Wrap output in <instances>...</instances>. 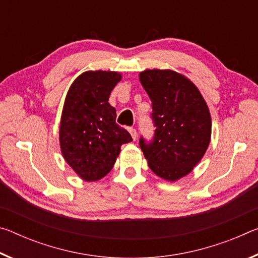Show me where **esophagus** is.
Instances as JSON below:
<instances>
[{"label":"esophagus","mask_w":258,"mask_h":258,"mask_svg":"<svg viewBox=\"0 0 258 258\" xmlns=\"http://www.w3.org/2000/svg\"><path fill=\"white\" fill-rule=\"evenodd\" d=\"M128 131H130L131 137H132V139L133 140H137V137H138V135H137V130H135V128H130Z\"/></svg>","instance_id":"esophagus-1"}]
</instances>
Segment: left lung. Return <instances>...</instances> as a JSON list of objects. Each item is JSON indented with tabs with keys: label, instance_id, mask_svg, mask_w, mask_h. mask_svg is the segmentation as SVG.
Wrapping results in <instances>:
<instances>
[{
	"label": "left lung",
	"instance_id": "1",
	"mask_svg": "<svg viewBox=\"0 0 258 258\" xmlns=\"http://www.w3.org/2000/svg\"><path fill=\"white\" fill-rule=\"evenodd\" d=\"M151 100L156 126L150 143L140 139L148 165L157 176L177 181L192 172L211 142L212 118L198 87L169 69H147L139 75Z\"/></svg>",
	"mask_w": 258,
	"mask_h": 258
}]
</instances>
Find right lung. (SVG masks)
Listing matches in <instances>:
<instances>
[{
	"label": "right lung",
	"mask_w": 258,
	"mask_h": 258,
	"mask_svg": "<svg viewBox=\"0 0 258 258\" xmlns=\"http://www.w3.org/2000/svg\"><path fill=\"white\" fill-rule=\"evenodd\" d=\"M120 80L117 72H85L73 82L66 95L59 127L61 154L86 182L106 176L121 145L132 141L127 131L116 123V109L108 102Z\"/></svg>",
	"instance_id": "obj_1"
}]
</instances>
